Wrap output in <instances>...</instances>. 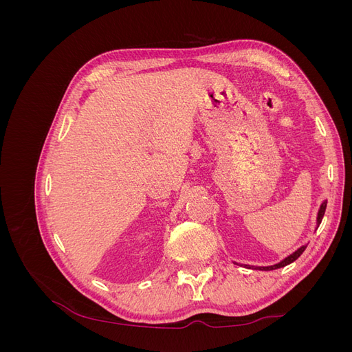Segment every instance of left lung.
<instances>
[{"instance_id": "left-lung-1", "label": "left lung", "mask_w": 352, "mask_h": 352, "mask_svg": "<svg viewBox=\"0 0 352 352\" xmlns=\"http://www.w3.org/2000/svg\"><path fill=\"white\" fill-rule=\"evenodd\" d=\"M326 204L327 202H323L322 204V207H320V210H318V217H317V226L320 225L322 223V219H323V216H324V211H326ZM307 247H301L300 250H296L294 254H291L289 257H286L283 261H280L279 264H274V265H269V267H258L260 270H274V269H280V267H285V265H287V264H291L292 261H295L298 257H300V255L304 252V250H305Z\"/></svg>"}]
</instances>
